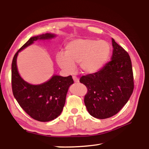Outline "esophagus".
<instances>
[{"label":"esophagus","mask_w":149,"mask_h":149,"mask_svg":"<svg viewBox=\"0 0 149 149\" xmlns=\"http://www.w3.org/2000/svg\"><path fill=\"white\" fill-rule=\"evenodd\" d=\"M72 78H73V79H74V82H75V83H78L79 81V79H78V77H77L76 76H75V75H74V76L72 77Z\"/></svg>","instance_id":"esophagus-1"}]
</instances>
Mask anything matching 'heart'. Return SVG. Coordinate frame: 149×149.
I'll list each match as a JSON object with an SVG mask.
<instances>
[{"mask_svg": "<svg viewBox=\"0 0 149 149\" xmlns=\"http://www.w3.org/2000/svg\"><path fill=\"white\" fill-rule=\"evenodd\" d=\"M110 52V45L107 41L78 39L65 45L64 55H58L57 62L60 68L67 72H72L74 65L79 64L83 73L93 74L106 64Z\"/></svg>", "mask_w": 149, "mask_h": 149, "instance_id": "heart-1", "label": "heart"}]
</instances>
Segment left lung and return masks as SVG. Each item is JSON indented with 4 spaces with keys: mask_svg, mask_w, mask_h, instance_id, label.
<instances>
[{
    "mask_svg": "<svg viewBox=\"0 0 149 149\" xmlns=\"http://www.w3.org/2000/svg\"><path fill=\"white\" fill-rule=\"evenodd\" d=\"M112 60L99 71L83 75L79 81L87 88L84 102L89 114L98 119L116 114L134 89L132 61L129 54L112 39Z\"/></svg>",
    "mask_w": 149,
    "mask_h": 149,
    "instance_id": "left-lung-1",
    "label": "left lung"
}]
</instances>
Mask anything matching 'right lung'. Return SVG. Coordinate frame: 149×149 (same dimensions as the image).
<instances>
[{"mask_svg":"<svg viewBox=\"0 0 149 149\" xmlns=\"http://www.w3.org/2000/svg\"><path fill=\"white\" fill-rule=\"evenodd\" d=\"M46 33L30 38L15 54L12 63V89L15 99L30 117L39 122H49L61 114L70 85L74 84L72 75H54L44 84L34 85L25 81L19 76L16 65L18 52L38 39L54 37Z\"/></svg>","mask_w":149,"mask_h":149,"instance_id":"add662e5","label":"right lung"}]
</instances>
